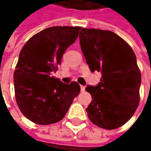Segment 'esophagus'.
Masks as SVG:
<instances>
[{
  "instance_id": "34e87169",
  "label": "esophagus",
  "mask_w": 151,
  "mask_h": 151,
  "mask_svg": "<svg viewBox=\"0 0 151 151\" xmlns=\"http://www.w3.org/2000/svg\"><path fill=\"white\" fill-rule=\"evenodd\" d=\"M85 89H86V87H85L84 86H81V92L85 91Z\"/></svg>"
}]
</instances>
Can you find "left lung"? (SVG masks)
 <instances>
[{
  "label": "left lung",
  "mask_w": 151,
  "mask_h": 151,
  "mask_svg": "<svg viewBox=\"0 0 151 151\" xmlns=\"http://www.w3.org/2000/svg\"><path fill=\"white\" fill-rule=\"evenodd\" d=\"M81 49L90 70L101 73L96 86L86 90L92 100L86 109L92 124L114 129L126 124L139 103L141 73L132 48L111 31L82 28Z\"/></svg>",
  "instance_id": "left-lung-1"
}]
</instances>
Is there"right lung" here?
Returning <instances> with one entry per match:
<instances>
[{
    "instance_id": "1",
    "label": "right lung",
    "mask_w": 151,
    "mask_h": 151,
    "mask_svg": "<svg viewBox=\"0 0 151 151\" xmlns=\"http://www.w3.org/2000/svg\"><path fill=\"white\" fill-rule=\"evenodd\" d=\"M81 27H51L30 38L22 49L14 71L15 97L22 113L32 123L60 121L81 91L52 76L66 49L78 37Z\"/></svg>"
}]
</instances>
